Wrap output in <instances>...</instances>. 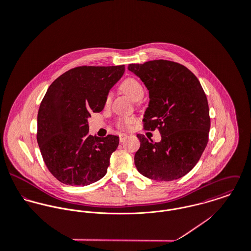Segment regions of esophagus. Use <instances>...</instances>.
I'll use <instances>...</instances> for the list:
<instances>
[{
	"instance_id": "obj_1",
	"label": "esophagus",
	"mask_w": 251,
	"mask_h": 251,
	"mask_svg": "<svg viewBox=\"0 0 251 251\" xmlns=\"http://www.w3.org/2000/svg\"><path fill=\"white\" fill-rule=\"evenodd\" d=\"M126 137H127V134H126V133H121V134H120V141H121V142H124Z\"/></svg>"
}]
</instances>
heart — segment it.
Segmentation results:
<instances>
[{
	"label": "heart",
	"mask_w": 251,
	"mask_h": 251,
	"mask_svg": "<svg viewBox=\"0 0 251 251\" xmlns=\"http://www.w3.org/2000/svg\"><path fill=\"white\" fill-rule=\"evenodd\" d=\"M121 90L126 94L132 100H140L144 96V89L142 84L133 77H128L125 79L121 84ZM111 100V96L108 95L106 98V103H109ZM133 123V120L130 118L121 119L118 123L119 126L121 127H127Z\"/></svg>",
	"instance_id": "heart-1"
}]
</instances>
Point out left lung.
Here are the masks:
<instances>
[{"mask_svg":"<svg viewBox=\"0 0 251 251\" xmlns=\"http://www.w3.org/2000/svg\"><path fill=\"white\" fill-rule=\"evenodd\" d=\"M149 91L144 128H158L160 142L137 134V170L149 179L173 180L186 175L200 159L209 140L208 100L197 77L184 66L166 60L131 64Z\"/></svg>","mask_w":251,"mask_h":251,"instance_id":"8db88e82","label":"left lung"}]
</instances>
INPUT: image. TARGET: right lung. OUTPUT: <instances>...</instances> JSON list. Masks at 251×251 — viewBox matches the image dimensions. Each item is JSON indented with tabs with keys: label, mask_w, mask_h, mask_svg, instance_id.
Segmentation results:
<instances>
[{
	"label": "right lung",
	"mask_w": 251,
	"mask_h": 251,
	"mask_svg": "<svg viewBox=\"0 0 251 251\" xmlns=\"http://www.w3.org/2000/svg\"><path fill=\"white\" fill-rule=\"evenodd\" d=\"M125 66L78 67L48 88L37 114V144L48 170L61 182L88 185L103 178L119 137L89 134L88 118L102 111Z\"/></svg>",
	"instance_id": "obj_1"
}]
</instances>
